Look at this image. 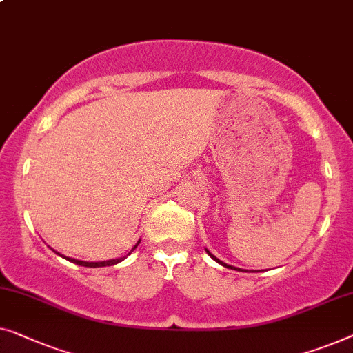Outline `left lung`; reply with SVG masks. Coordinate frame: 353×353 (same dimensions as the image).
<instances>
[{
  "instance_id": "obj_1",
  "label": "left lung",
  "mask_w": 353,
  "mask_h": 353,
  "mask_svg": "<svg viewBox=\"0 0 353 353\" xmlns=\"http://www.w3.org/2000/svg\"><path fill=\"white\" fill-rule=\"evenodd\" d=\"M206 252H208V254H210V256L212 257V259H214L216 262H219V264H221V265H224V267H227V269H235V270H240V269H236V267H232V265H228V264H225V262H222V261H219V259H217V257H216V256H212V254H211V252H210V251H208V250H206Z\"/></svg>"
}]
</instances>
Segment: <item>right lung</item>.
<instances>
[{
    "label": "right lung",
    "instance_id": "obj_1",
    "mask_svg": "<svg viewBox=\"0 0 353 353\" xmlns=\"http://www.w3.org/2000/svg\"><path fill=\"white\" fill-rule=\"evenodd\" d=\"M139 243H141V240H139V241L136 243V245L132 246V250L129 251V254H131V252H132L134 250H136ZM54 252H56V254H59L61 257H63V259L70 261V262H73V264H77V265H83V267H107V265H115V264H118V262H121L123 259H125V257H118V259L102 261V262H86V261H78V259H73V257H67V256H63V254H61V252H57V251H54Z\"/></svg>",
    "mask_w": 353,
    "mask_h": 353
}]
</instances>
